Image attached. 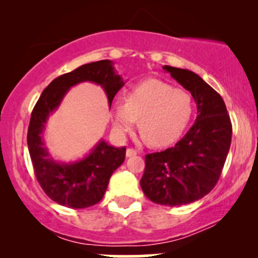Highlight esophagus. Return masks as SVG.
<instances>
[{
	"label": "esophagus",
	"mask_w": 258,
	"mask_h": 258,
	"mask_svg": "<svg viewBox=\"0 0 258 258\" xmlns=\"http://www.w3.org/2000/svg\"><path fill=\"white\" fill-rule=\"evenodd\" d=\"M137 155V150L135 149H131V148H128V149L126 150V156L127 158H132V156Z\"/></svg>",
	"instance_id": "obj_1"
}]
</instances>
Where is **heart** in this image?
<instances>
[{
    "label": "heart",
    "instance_id": "1",
    "mask_svg": "<svg viewBox=\"0 0 258 258\" xmlns=\"http://www.w3.org/2000/svg\"><path fill=\"white\" fill-rule=\"evenodd\" d=\"M193 115V99L182 88L148 79L133 86L126 102L112 106L114 126L121 135L138 123L143 138L154 147H166L178 141Z\"/></svg>",
    "mask_w": 258,
    "mask_h": 258
}]
</instances>
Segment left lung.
Instances as JSON below:
<instances>
[{
  "mask_svg": "<svg viewBox=\"0 0 258 258\" xmlns=\"http://www.w3.org/2000/svg\"><path fill=\"white\" fill-rule=\"evenodd\" d=\"M164 69L190 92L198 116L176 146L147 154L139 183L153 203L180 206L204 198L218 182L232 142V122L222 97L199 75L168 65Z\"/></svg>",
  "mask_w": 258,
  "mask_h": 258,
  "instance_id": "obj_1",
  "label": "left lung"
}]
</instances>
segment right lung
Listing matches in <instances>:
<instances>
[{
  "mask_svg": "<svg viewBox=\"0 0 258 258\" xmlns=\"http://www.w3.org/2000/svg\"><path fill=\"white\" fill-rule=\"evenodd\" d=\"M91 81L100 85L111 106L115 94L123 86L115 73L112 61L99 60L79 67L58 76L44 88L31 112L28 128V148L35 176L47 197L70 209H85L102 200L112 172L125 161L126 148H115L100 141L92 152L72 164L53 160L42 141V132L49 114L60 104L70 87Z\"/></svg>",
  "mask_w": 258,
  "mask_h": 258,
  "instance_id": "obj_1",
  "label": "right lung"
}]
</instances>
